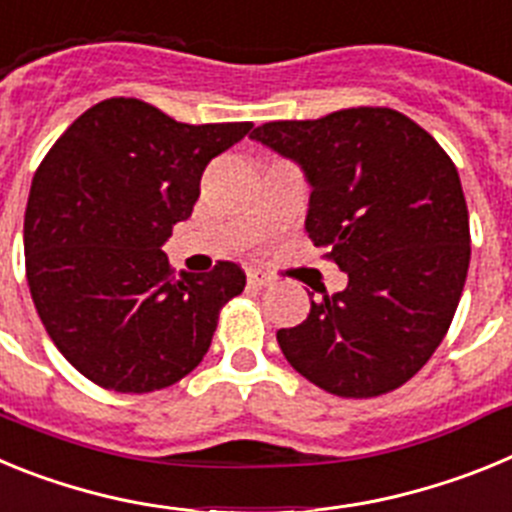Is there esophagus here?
<instances>
[{
	"mask_svg": "<svg viewBox=\"0 0 512 512\" xmlns=\"http://www.w3.org/2000/svg\"><path fill=\"white\" fill-rule=\"evenodd\" d=\"M271 282H274V279H271L269 274H266V271H261V269H248V284H251V287L261 289V287H269Z\"/></svg>",
	"mask_w": 512,
	"mask_h": 512,
	"instance_id": "1",
	"label": "esophagus"
}]
</instances>
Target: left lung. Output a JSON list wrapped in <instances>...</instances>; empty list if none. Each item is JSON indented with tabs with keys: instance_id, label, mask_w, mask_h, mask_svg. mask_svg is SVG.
<instances>
[{
	"instance_id": "8db88e82",
	"label": "left lung",
	"mask_w": 512,
	"mask_h": 512,
	"mask_svg": "<svg viewBox=\"0 0 512 512\" xmlns=\"http://www.w3.org/2000/svg\"><path fill=\"white\" fill-rule=\"evenodd\" d=\"M251 138L305 169L310 241L348 274L343 292L279 330L282 354L330 395L397 390L443 341L467 282L472 238L454 161L390 107L264 122Z\"/></svg>"
}]
</instances>
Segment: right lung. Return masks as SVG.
<instances>
[{
	"mask_svg": "<svg viewBox=\"0 0 512 512\" xmlns=\"http://www.w3.org/2000/svg\"><path fill=\"white\" fill-rule=\"evenodd\" d=\"M251 128L187 125L112 97L45 153L27 197L25 274L48 336L89 382L143 395L205 359L246 274L217 261L207 274L174 277L161 246L192 215L205 166Z\"/></svg>",
	"mask_w": 512,
	"mask_h": 512,
	"instance_id": "1",
	"label": "right lung"
}]
</instances>
